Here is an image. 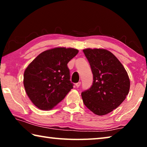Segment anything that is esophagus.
Returning a JSON list of instances; mask_svg holds the SVG:
<instances>
[{
    "label": "esophagus",
    "mask_w": 147,
    "mask_h": 147,
    "mask_svg": "<svg viewBox=\"0 0 147 147\" xmlns=\"http://www.w3.org/2000/svg\"><path fill=\"white\" fill-rule=\"evenodd\" d=\"M80 84H81V82H78V83H76V84H75V86H76V88H79L80 86Z\"/></svg>",
    "instance_id": "esophagus-1"
}]
</instances>
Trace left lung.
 <instances>
[{
  "label": "left lung",
  "instance_id": "8db88e82",
  "mask_svg": "<svg viewBox=\"0 0 147 147\" xmlns=\"http://www.w3.org/2000/svg\"><path fill=\"white\" fill-rule=\"evenodd\" d=\"M93 76V84L82 93L84 104L97 115H106L125 100L130 79L123 65L106 49L83 50Z\"/></svg>",
  "mask_w": 147,
  "mask_h": 147
}]
</instances>
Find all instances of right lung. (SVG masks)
<instances>
[{
  "instance_id": "right-lung-1",
  "label": "right lung",
  "mask_w": 147,
  "mask_h": 147,
  "mask_svg": "<svg viewBox=\"0 0 147 147\" xmlns=\"http://www.w3.org/2000/svg\"><path fill=\"white\" fill-rule=\"evenodd\" d=\"M78 53L77 49L65 47L47 50L27 67L24 73V89L37 108L51 109L73 88L67 63Z\"/></svg>"
}]
</instances>
